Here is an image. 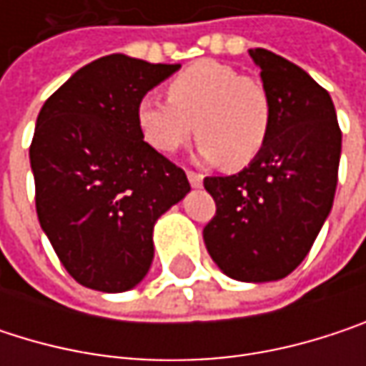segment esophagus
Listing matches in <instances>:
<instances>
[{"mask_svg":"<svg viewBox=\"0 0 366 366\" xmlns=\"http://www.w3.org/2000/svg\"><path fill=\"white\" fill-rule=\"evenodd\" d=\"M186 176H188V182H190V186H194V188H199V186L203 184V174H197V172H186Z\"/></svg>","mask_w":366,"mask_h":366,"instance_id":"34e87169","label":"esophagus"}]
</instances>
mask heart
Wrapping results in <instances>:
<instances>
[{"label": "heart", "mask_w": 366, "mask_h": 366, "mask_svg": "<svg viewBox=\"0 0 366 366\" xmlns=\"http://www.w3.org/2000/svg\"><path fill=\"white\" fill-rule=\"evenodd\" d=\"M135 122L142 137L163 154L176 152L197 131L203 161L237 169L264 150L273 110L260 80L227 63L197 61L169 82L167 102L144 97Z\"/></svg>", "instance_id": "b5f03b06"}]
</instances>
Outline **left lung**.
I'll list each match as a JSON object with an SVG mask.
<instances>
[{
    "mask_svg": "<svg viewBox=\"0 0 366 366\" xmlns=\"http://www.w3.org/2000/svg\"><path fill=\"white\" fill-rule=\"evenodd\" d=\"M250 56L271 99V133L244 172L203 180L216 201L203 242L229 277L271 282L301 264L329 216L341 129L330 95L307 71L264 48Z\"/></svg>",
    "mask_w": 366,
    "mask_h": 366,
    "instance_id": "obj_1",
    "label": "left lung"
}]
</instances>
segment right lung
<instances>
[{"label":"right lung","mask_w":366,"mask_h":366,"mask_svg":"<svg viewBox=\"0 0 366 366\" xmlns=\"http://www.w3.org/2000/svg\"><path fill=\"white\" fill-rule=\"evenodd\" d=\"M180 65L102 56L56 89L29 148L39 224L82 286L122 292L144 280L161 214L190 190L184 169L144 142L135 108Z\"/></svg>","instance_id":"obj_1"}]
</instances>
